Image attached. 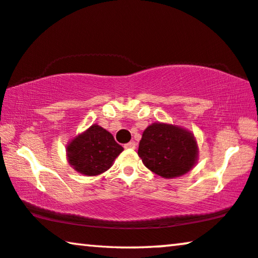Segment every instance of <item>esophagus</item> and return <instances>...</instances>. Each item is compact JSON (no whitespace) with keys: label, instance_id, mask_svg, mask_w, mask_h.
Instances as JSON below:
<instances>
[{"label":"esophagus","instance_id":"34e87169","mask_svg":"<svg viewBox=\"0 0 258 258\" xmlns=\"http://www.w3.org/2000/svg\"><path fill=\"white\" fill-rule=\"evenodd\" d=\"M136 147H137L136 141H130L128 144L125 145V148L126 149H136Z\"/></svg>","mask_w":258,"mask_h":258}]
</instances>
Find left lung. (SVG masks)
Listing matches in <instances>:
<instances>
[{"instance_id": "1", "label": "left lung", "mask_w": 258, "mask_h": 258, "mask_svg": "<svg viewBox=\"0 0 258 258\" xmlns=\"http://www.w3.org/2000/svg\"><path fill=\"white\" fill-rule=\"evenodd\" d=\"M198 144L191 131L168 122H153L142 133L138 155L154 174L175 178L194 169Z\"/></svg>"}]
</instances>
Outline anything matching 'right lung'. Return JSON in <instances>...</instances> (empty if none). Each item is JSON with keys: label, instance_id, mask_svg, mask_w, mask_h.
Here are the masks:
<instances>
[{"label": "right lung", "instance_id": "obj_1", "mask_svg": "<svg viewBox=\"0 0 258 258\" xmlns=\"http://www.w3.org/2000/svg\"><path fill=\"white\" fill-rule=\"evenodd\" d=\"M122 151L109 131L92 124L68 142L66 156L69 166L79 174L98 176L112 167Z\"/></svg>", "mask_w": 258, "mask_h": 258}]
</instances>
